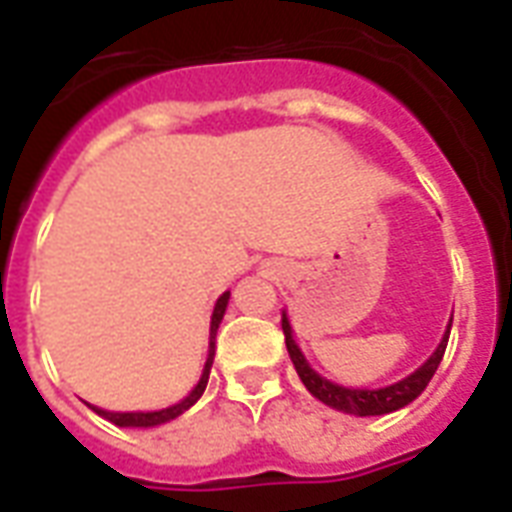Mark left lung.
Returning a JSON list of instances; mask_svg holds the SVG:
<instances>
[{"instance_id":"1","label":"left lung","mask_w":512,"mask_h":512,"mask_svg":"<svg viewBox=\"0 0 512 512\" xmlns=\"http://www.w3.org/2000/svg\"><path fill=\"white\" fill-rule=\"evenodd\" d=\"M452 326V323H450ZM282 332H285V345H288V354L296 365V373L304 381V386L310 389L312 395L318 397L326 406L337 408V411H345V414H356V417H378V414H389V411H397V408L408 406L414 397L422 395V389L428 386V381L436 373L441 356H444V348H447V340H450V329L444 334V340L436 348V354L430 356L425 365L419 367L417 373H411L403 381H397L392 386H384V389H348V386L332 384L321 378L310 365L307 359L301 356L299 345L293 343V334H290L288 318H282Z\"/></svg>"}]
</instances>
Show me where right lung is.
<instances>
[{"instance_id":"1","label":"right lung","mask_w":512,"mask_h":512,"mask_svg":"<svg viewBox=\"0 0 512 512\" xmlns=\"http://www.w3.org/2000/svg\"><path fill=\"white\" fill-rule=\"evenodd\" d=\"M227 301H230V293H224L222 299L216 301V307H213V318H211V354H208V362H205V370H202V378L200 384L191 389V395L186 397V400H180V403H175V406L169 408H161V411H147V414H142V411H136V414H115V411H104V408H95L90 406L98 414V417L109 419V422H115V425H120V428H153V425H161V422H169V419L180 417L186 408H191L197 400H200V395L205 392V384H208V373H211V365H213V340H216V329H219V323H222L224 318V310H227Z\"/></svg>"}]
</instances>
